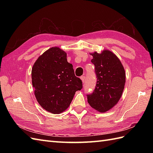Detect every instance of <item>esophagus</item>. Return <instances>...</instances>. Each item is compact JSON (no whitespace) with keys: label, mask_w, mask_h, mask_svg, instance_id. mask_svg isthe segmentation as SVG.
I'll use <instances>...</instances> for the list:
<instances>
[{"label":"esophagus","mask_w":153,"mask_h":153,"mask_svg":"<svg viewBox=\"0 0 153 153\" xmlns=\"http://www.w3.org/2000/svg\"><path fill=\"white\" fill-rule=\"evenodd\" d=\"M80 78H81V79H82L83 83H85V76H82L80 77Z\"/></svg>","instance_id":"1"}]
</instances>
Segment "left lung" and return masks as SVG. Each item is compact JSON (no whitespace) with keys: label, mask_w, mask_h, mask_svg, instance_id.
Masks as SVG:
<instances>
[{"label":"left lung","mask_w":153,"mask_h":153,"mask_svg":"<svg viewBox=\"0 0 153 153\" xmlns=\"http://www.w3.org/2000/svg\"><path fill=\"white\" fill-rule=\"evenodd\" d=\"M95 65L97 84L91 94L87 95V101L93 108L105 112L114 106L121 98L126 83V73L121 62L108 50L101 53L91 54Z\"/></svg>","instance_id":"left-lung-1"}]
</instances>
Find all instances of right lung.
Segmentation results:
<instances>
[{"label": "right lung", "mask_w": 153, "mask_h": 153, "mask_svg": "<svg viewBox=\"0 0 153 153\" xmlns=\"http://www.w3.org/2000/svg\"><path fill=\"white\" fill-rule=\"evenodd\" d=\"M66 55L60 48L52 47L37 58L32 68L35 96L41 107L53 114L66 110L75 93L83 87Z\"/></svg>", "instance_id": "add662e5"}]
</instances>
